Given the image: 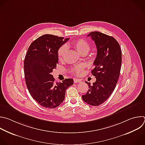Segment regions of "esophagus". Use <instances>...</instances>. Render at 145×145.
<instances>
[{"mask_svg": "<svg viewBox=\"0 0 145 145\" xmlns=\"http://www.w3.org/2000/svg\"><path fill=\"white\" fill-rule=\"evenodd\" d=\"M73 81H74V83H77V82H81V80L78 78H74Z\"/></svg>", "mask_w": 145, "mask_h": 145, "instance_id": "1", "label": "esophagus"}]
</instances>
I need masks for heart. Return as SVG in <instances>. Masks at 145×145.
I'll return each mask as SVG.
<instances>
[{
    "mask_svg": "<svg viewBox=\"0 0 145 145\" xmlns=\"http://www.w3.org/2000/svg\"><path fill=\"white\" fill-rule=\"evenodd\" d=\"M73 45L77 51L80 54H82L83 53H88L90 50V46L88 42L83 39H80L73 42ZM67 46L66 45H61L57 51V57L59 60H61L64 59L67 52ZM84 69V65L83 64H78L74 66L71 70V72L77 76L81 75L82 73V72Z\"/></svg>",
    "mask_w": 145,
    "mask_h": 145,
    "instance_id": "1",
    "label": "heart"
}]
</instances>
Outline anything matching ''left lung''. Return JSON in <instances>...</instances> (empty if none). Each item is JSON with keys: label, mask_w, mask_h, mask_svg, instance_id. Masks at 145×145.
<instances>
[{"label": "left lung", "mask_w": 145, "mask_h": 145, "mask_svg": "<svg viewBox=\"0 0 145 145\" xmlns=\"http://www.w3.org/2000/svg\"><path fill=\"white\" fill-rule=\"evenodd\" d=\"M90 36L97 50L91 74L95 82H86L88 90L82 95L84 101L92 106L104 103L114 91L118 80L122 63V51L118 41L112 36L100 32H91Z\"/></svg>", "instance_id": "obj_1"}]
</instances>
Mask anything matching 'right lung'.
Here are the masks:
<instances>
[{
	"mask_svg": "<svg viewBox=\"0 0 145 145\" xmlns=\"http://www.w3.org/2000/svg\"><path fill=\"white\" fill-rule=\"evenodd\" d=\"M69 39L46 34L33 41L24 61V76L28 91L41 106L53 109L65 99L67 89L73 84L72 78L55 82L51 74L59 63V48Z\"/></svg>",
	"mask_w": 145,
	"mask_h": 145,
	"instance_id": "right-lung-1",
	"label": "right lung"
}]
</instances>
